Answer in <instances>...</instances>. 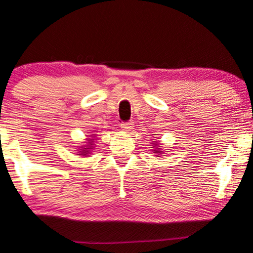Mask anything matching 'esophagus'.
I'll use <instances>...</instances> for the list:
<instances>
[{
  "instance_id": "obj_1",
  "label": "esophagus",
  "mask_w": 253,
  "mask_h": 253,
  "mask_svg": "<svg viewBox=\"0 0 253 253\" xmlns=\"http://www.w3.org/2000/svg\"><path fill=\"white\" fill-rule=\"evenodd\" d=\"M121 128L125 129V131H129V129L133 128V122L128 121V122H121Z\"/></svg>"
}]
</instances>
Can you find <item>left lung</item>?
Here are the masks:
<instances>
[{"label":"left lung","instance_id":"8db88e82","mask_svg":"<svg viewBox=\"0 0 253 253\" xmlns=\"http://www.w3.org/2000/svg\"><path fill=\"white\" fill-rule=\"evenodd\" d=\"M157 152H158V151H157Z\"/></svg>","mask_w":253,"mask_h":253}]
</instances>
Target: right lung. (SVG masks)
Returning a JSON list of instances; mask_svg holds the SVG:
<instances>
[{
  "label": "right lung",
  "instance_id": "obj_1",
  "mask_svg": "<svg viewBox=\"0 0 253 253\" xmlns=\"http://www.w3.org/2000/svg\"><path fill=\"white\" fill-rule=\"evenodd\" d=\"M90 143H92V139H90ZM86 149V148H84ZM82 152H86V150H82ZM83 155H86V154H83Z\"/></svg>",
  "mask_w": 253,
  "mask_h": 253
}]
</instances>
